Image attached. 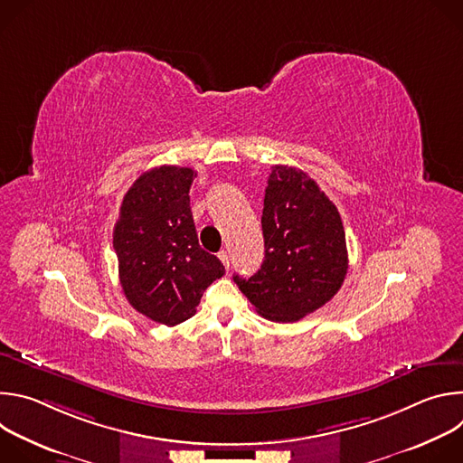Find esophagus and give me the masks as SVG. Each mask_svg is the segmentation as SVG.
Returning a JSON list of instances; mask_svg holds the SVG:
<instances>
[{"label": "esophagus", "mask_w": 463, "mask_h": 463, "mask_svg": "<svg viewBox=\"0 0 463 463\" xmlns=\"http://www.w3.org/2000/svg\"><path fill=\"white\" fill-rule=\"evenodd\" d=\"M220 260H222V263H223V266H225V269H229V266H231V256H229V250H220Z\"/></svg>", "instance_id": "34e87169"}]
</instances>
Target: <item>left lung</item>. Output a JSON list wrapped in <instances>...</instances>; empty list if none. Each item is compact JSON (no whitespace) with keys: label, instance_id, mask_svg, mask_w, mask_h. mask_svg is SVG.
I'll return each instance as SVG.
<instances>
[{"label":"left lung","instance_id":"left-lung-1","mask_svg":"<svg viewBox=\"0 0 463 463\" xmlns=\"http://www.w3.org/2000/svg\"><path fill=\"white\" fill-rule=\"evenodd\" d=\"M261 231V268L250 279L234 275L261 317L295 322L334 298L348 271L345 227L337 207L306 172L271 168Z\"/></svg>","mask_w":463,"mask_h":463}]
</instances>
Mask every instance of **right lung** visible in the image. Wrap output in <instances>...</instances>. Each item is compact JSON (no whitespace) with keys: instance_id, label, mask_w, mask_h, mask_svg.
<instances>
[{"instance_id":"obj_1","label":"right lung","mask_w":463,"mask_h":463,"mask_svg":"<svg viewBox=\"0 0 463 463\" xmlns=\"http://www.w3.org/2000/svg\"><path fill=\"white\" fill-rule=\"evenodd\" d=\"M194 177L192 168L174 165L145 172L126 192L113 229L128 302L166 326L190 318L203 291L225 275L197 241L188 195Z\"/></svg>"}]
</instances>
